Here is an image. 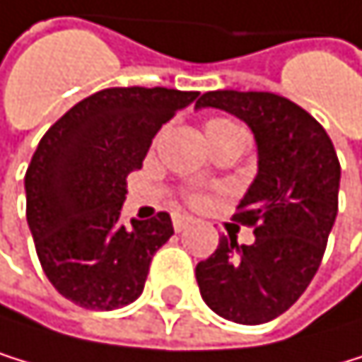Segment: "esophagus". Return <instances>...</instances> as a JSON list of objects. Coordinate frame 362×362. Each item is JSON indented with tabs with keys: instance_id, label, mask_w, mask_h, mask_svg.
I'll use <instances>...</instances> for the list:
<instances>
[{
	"instance_id": "obj_1",
	"label": "esophagus",
	"mask_w": 362,
	"mask_h": 362,
	"mask_svg": "<svg viewBox=\"0 0 362 362\" xmlns=\"http://www.w3.org/2000/svg\"><path fill=\"white\" fill-rule=\"evenodd\" d=\"M191 222H193V220H191L189 215H173V228H175L177 233H180V230H185Z\"/></svg>"
}]
</instances>
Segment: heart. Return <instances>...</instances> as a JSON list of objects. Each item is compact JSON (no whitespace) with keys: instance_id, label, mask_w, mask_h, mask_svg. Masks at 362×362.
Wrapping results in <instances>:
<instances>
[{"instance_id":"b5f03b06","label":"heart","mask_w":362,"mask_h":362,"mask_svg":"<svg viewBox=\"0 0 362 362\" xmlns=\"http://www.w3.org/2000/svg\"><path fill=\"white\" fill-rule=\"evenodd\" d=\"M233 134H244V129L237 125V122L228 120V118H213V120L206 122V138H209V142L220 140L224 136H233ZM189 202L195 204V206H204L209 202V197L204 193L193 191V193H189Z\"/></svg>"}]
</instances>
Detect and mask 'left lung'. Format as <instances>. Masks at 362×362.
Returning <instances> with one entry per match:
<instances>
[{"label":"left lung","instance_id":"left-lung-1","mask_svg":"<svg viewBox=\"0 0 362 362\" xmlns=\"http://www.w3.org/2000/svg\"><path fill=\"white\" fill-rule=\"evenodd\" d=\"M224 110L250 127L257 175L235 220L255 242L220 237L195 279L204 303L222 319L259 325L277 319L317 274L339 211L341 165L329 136L297 103L270 92L217 90L195 110Z\"/></svg>","mask_w":362,"mask_h":362}]
</instances>
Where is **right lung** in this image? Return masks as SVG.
Wrapping results in <instances>:
<instances>
[{
	"instance_id": "right-lung-1",
	"label": "right lung",
	"mask_w": 362,
	"mask_h": 362,
	"mask_svg": "<svg viewBox=\"0 0 362 362\" xmlns=\"http://www.w3.org/2000/svg\"><path fill=\"white\" fill-rule=\"evenodd\" d=\"M197 92L100 90L45 132L25 171V220L41 268L65 299L85 310L136 301L151 257L173 235L169 213L120 222L127 175L151 140Z\"/></svg>"
}]
</instances>
